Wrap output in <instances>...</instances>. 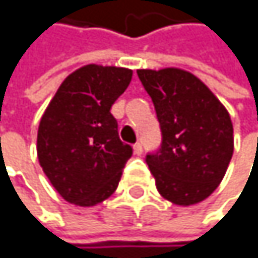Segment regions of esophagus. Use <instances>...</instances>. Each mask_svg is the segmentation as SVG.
I'll return each mask as SVG.
<instances>
[{
  "label": "esophagus",
  "mask_w": 258,
  "mask_h": 258,
  "mask_svg": "<svg viewBox=\"0 0 258 258\" xmlns=\"http://www.w3.org/2000/svg\"><path fill=\"white\" fill-rule=\"evenodd\" d=\"M133 150H135V155L141 156V155H142V152H144V147H142V144H141V142H136V144L133 145Z\"/></svg>",
  "instance_id": "34e87169"
}]
</instances>
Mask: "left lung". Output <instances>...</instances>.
<instances>
[{
	"mask_svg": "<svg viewBox=\"0 0 258 258\" xmlns=\"http://www.w3.org/2000/svg\"><path fill=\"white\" fill-rule=\"evenodd\" d=\"M138 77L161 125L159 150L145 158L158 192L178 206L206 200L234 153L229 113L198 77L182 69H138Z\"/></svg>",
	"mask_w": 258,
	"mask_h": 258,
	"instance_id": "8db88e82",
	"label": "left lung"
}]
</instances>
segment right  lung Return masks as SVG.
I'll use <instances>...</instances> for the list:
<instances>
[{
	"mask_svg": "<svg viewBox=\"0 0 258 258\" xmlns=\"http://www.w3.org/2000/svg\"><path fill=\"white\" fill-rule=\"evenodd\" d=\"M126 68L86 64L69 74L40 120L37 153L44 175L71 204L111 197L133 148L117 133L111 106L132 82Z\"/></svg>",
	"mask_w": 258,
	"mask_h": 258,
	"instance_id": "1",
	"label": "right lung"
}]
</instances>
